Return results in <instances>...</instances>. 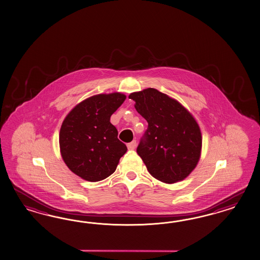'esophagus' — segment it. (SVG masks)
I'll use <instances>...</instances> for the list:
<instances>
[{
    "mask_svg": "<svg viewBox=\"0 0 260 260\" xmlns=\"http://www.w3.org/2000/svg\"><path fill=\"white\" fill-rule=\"evenodd\" d=\"M136 146H137V142H136V141H133L132 142H130V143L127 144V148H128V150H134V149L136 148Z\"/></svg>",
    "mask_w": 260,
    "mask_h": 260,
    "instance_id": "esophagus-1",
    "label": "esophagus"
}]
</instances>
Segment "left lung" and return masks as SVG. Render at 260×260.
<instances>
[{"mask_svg":"<svg viewBox=\"0 0 260 260\" xmlns=\"http://www.w3.org/2000/svg\"><path fill=\"white\" fill-rule=\"evenodd\" d=\"M148 122L137 153L154 178L175 183L187 178L201 158L202 137L193 115L177 100L154 88L129 95Z\"/></svg>","mask_w":260,"mask_h":260,"instance_id":"8db88e82","label":"left lung"}]
</instances>
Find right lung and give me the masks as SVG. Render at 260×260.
<instances>
[{"instance_id": "1", "label": "right lung", "mask_w": 260, "mask_h": 260, "mask_svg": "<svg viewBox=\"0 0 260 260\" xmlns=\"http://www.w3.org/2000/svg\"><path fill=\"white\" fill-rule=\"evenodd\" d=\"M126 96L119 92L99 94L77 104L67 114L59 130L60 155L77 176L96 182L108 178L126 153L110 122Z\"/></svg>"}]
</instances>
